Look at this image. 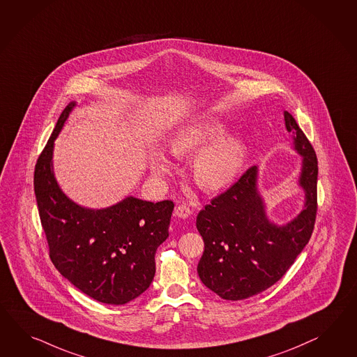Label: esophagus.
Masks as SVG:
<instances>
[{
    "instance_id": "obj_1",
    "label": "esophagus",
    "mask_w": 357,
    "mask_h": 357,
    "mask_svg": "<svg viewBox=\"0 0 357 357\" xmlns=\"http://www.w3.org/2000/svg\"><path fill=\"white\" fill-rule=\"evenodd\" d=\"M192 210L185 206V205H179L176 209H175V215L178 218H182V219H187V218L191 217Z\"/></svg>"
}]
</instances>
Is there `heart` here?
<instances>
[{
  "label": "heart",
  "mask_w": 357,
  "mask_h": 357,
  "mask_svg": "<svg viewBox=\"0 0 357 357\" xmlns=\"http://www.w3.org/2000/svg\"><path fill=\"white\" fill-rule=\"evenodd\" d=\"M226 131V125L217 120H192L176 128L167 142V148L174 156H188L198 152L192 162V176L205 191L226 188L245 165L246 142L238 135H225ZM148 166L157 181L173 170L172 160L161 151L151 152Z\"/></svg>",
  "instance_id": "1"
}]
</instances>
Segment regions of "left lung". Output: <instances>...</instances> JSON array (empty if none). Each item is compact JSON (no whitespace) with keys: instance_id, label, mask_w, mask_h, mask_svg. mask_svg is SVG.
I'll use <instances>...</instances> for the list:
<instances>
[{"instance_id":"left-lung-1","label":"left lung","mask_w":357,"mask_h":357,"mask_svg":"<svg viewBox=\"0 0 357 357\" xmlns=\"http://www.w3.org/2000/svg\"><path fill=\"white\" fill-rule=\"evenodd\" d=\"M291 147L302 156L298 185L305 193L301 213L285 225L272 222L252 166L228 191L213 199L196 219L205 250L197 273L202 284L227 299L257 296L278 282L312 235L317 210V158L294 117L284 111Z\"/></svg>"}]
</instances>
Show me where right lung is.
I'll return each mask as SVG.
<instances>
[{"label": "right lung", "mask_w": 357, "mask_h": 357, "mask_svg": "<svg viewBox=\"0 0 357 357\" xmlns=\"http://www.w3.org/2000/svg\"><path fill=\"white\" fill-rule=\"evenodd\" d=\"M76 102L61 112L35 169V195L50 258L61 276L84 294L121 305L147 290L155 278L157 248L169 237L172 201L128 196L103 209H90L61 191L55 178L54 142Z\"/></svg>", "instance_id": "obj_1"}]
</instances>
